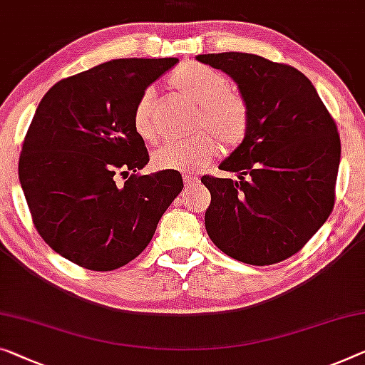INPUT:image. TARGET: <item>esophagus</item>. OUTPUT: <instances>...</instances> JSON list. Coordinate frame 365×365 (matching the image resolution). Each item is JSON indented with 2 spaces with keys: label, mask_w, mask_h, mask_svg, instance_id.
<instances>
[{
  "label": "esophagus",
  "mask_w": 365,
  "mask_h": 365,
  "mask_svg": "<svg viewBox=\"0 0 365 365\" xmlns=\"http://www.w3.org/2000/svg\"><path fill=\"white\" fill-rule=\"evenodd\" d=\"M184 184H186L187 187H194L199 184V176L195 175H184Z\"/></svg>",
  "instance_id": "obj_1"
}]
</instances>
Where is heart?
Segmentation results:
<instances>
[{
    "label": "heart",
    "mask_w": 365,
    "mask_h": 365,
    "mask_svg": "<svg viewBox=\"0 0 365 365\" xmlns=\"http://www.w3.org/2000/svg\"><path fill=\"white\" fill-rule=\"evenodd\" d=\"M170 86L190 103L199 106L197 130L214 133L223 148L233 150L243 143L250 128V109L245 98L235 93L223 73L200 63H186L173 73ZM155 96L145 91L132 114V125L140 138L155 142ZM218 153L214 137L199 135L190 142H166L155 150L151 163L161 171H190L210 163Z\"/></svg>",
    "instance_id": "obj_1"
}]
</instances>
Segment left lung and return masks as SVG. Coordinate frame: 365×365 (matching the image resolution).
I'll return each instance as SVG.
<instances>
[{
	"label": "left lung",
	"instance_id": "left-lung-1",
	"mask_svg": "<svg viewBox=\"0 0 365 365\" xmlns=\"http://www.w3.org/2000/svg\"><path fill=\"white\" fill-rule=\"evenodd\" d=\"M197 60L232 76L250 109L248 135L218 166L240 181L200 179L212 195L207 233L233 259L276 264L299 253L331 214L338 127L312 81L294 66L241 52Z\"/></svg>",
	"mask_w": 365,
	"mask_h": 365
}]
</instances>
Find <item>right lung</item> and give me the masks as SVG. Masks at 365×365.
Returning a JSON list of instances; mask_svg holds the SVG:
<instances>
[{
  "mask_svg": "<svg viewBox=\"0 0 365 365\" xmlns=\"http://www.w3.org/2000/svg\"><path fill=\"white\" fill-rule=\"evenodd\" d=\"M178 61H106L58 81L38 104L19 181L38 235L78 266L114 271L135 259L182 190L179 171L140 175L150 156L132 125L138 98Z\"/></svg>",
  "mask_w": 365,
  "mask_h": 365,
  "instance_id": "obj_1",
  "label": "right lung"
}]
</instances>
